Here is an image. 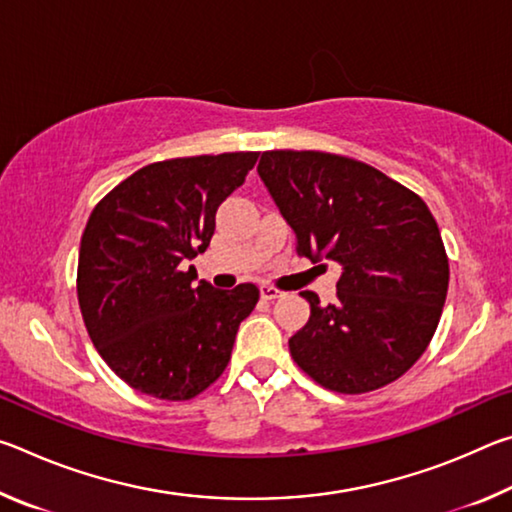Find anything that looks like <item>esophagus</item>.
<instances>
[{
	"label": "esophagus",
	"mask_w": 512,
	"mask_h": 512,
	"mask_svg": "<svg viewBox=\"0 0 512 512\" xmlns=\"http://www.w3.org/2000/svg\"><path fill=\"white\" fill-rule=\"evenodd\" d=\"M259 293H262L264 300H277V298H282V291L271 287V284H262V287H259Z\"/></svg>",
	"instance_id": "esophagus-1"
}]
</instances>
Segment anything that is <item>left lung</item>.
Wrapping results in <instances>:
<instances>
[{"label":"left lung","instance_id":"1","mask_svg":"<svg viewBox=\"0 0 512 512\" xmlns=\"http://www.w3.org/2000/svg\"><path fill=\"white\" fill-rule=\"evenodd\" d=\"M259 176L296 232V253L341 266L336 302L311 307L293 361L327 391L359 395L400 379L436 334L449 259L427 203L386 173L323 151H264Z\"/></svg>","mask_w":512,"mask_h":512}]
</instances>
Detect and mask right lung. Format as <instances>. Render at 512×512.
I'll use <instances>...</instances> for the list:
<instances>
[{
  "instance_id": "1",
  "label": "right lung",
  "mask_w": 512,
  "mask_h": 512,
  "mask_svg": "<svg viewBox=\"0 0 512 512\" xmlns=\"http://www.w3.org/2000/svg\"><path fill=\"white\" fill-rule=\"evenodd\" d=\"M257 158L237 151L146 164L92 210L76 271L79 307L101 359L135 391L185 402L228 366L259 289L194 284L196 268L185 264L210 246L216 210Z\"/></svg>"
}]
</instances>
